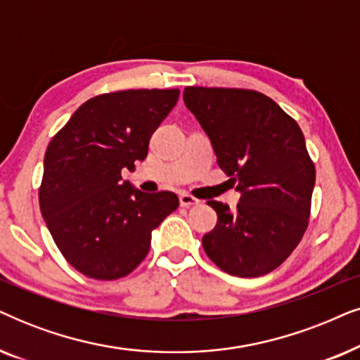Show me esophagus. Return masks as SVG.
Returning a JSON list of instances; mask_svg holds the SVG:
<instances>
[{
  "label": "esophagus",
  "mask_w": 360,
  "mask_h": 360,
  "mask_svg": "<svg viewBox=\"0 0 360 360\" xmlns=\"http://www.w3.org/2000/svg\"><path fill=\"white\" fill-rule=\"evenodd\" d=\"M200 202L195 197H191V195H186V193H181L180 195V207L184 208H190L193 207V205H198Z\"/></svg>",
  "instance_id": "34e87169"
}]
</instances>
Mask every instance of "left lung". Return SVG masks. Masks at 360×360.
<instances>
[{
  "label": "left lung",
  "instance_id": "8db88e82",
  "mask_svg": "<svg viewBox=\"0 0 360 360\" xmlns=\"http://www.w3.org/2000/svg\"><path fill=\"white\" fill-rule=\"evenodd\" d=\"M184 101L212 140L220 169L241 191L236 210L208 202L218 221L203 236L205 253L231 276L271 273L309 225L316 167L300 125L253 89L190 86Z\"/></svg>",
  "mask_w": 360,
  "mask_h": 360
}]
</instances>
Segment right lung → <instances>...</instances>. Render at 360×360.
<instances>
[{"mask_svg": "<svg viewBox=\"0 0 360 360\" xmlns=\"http://www.w3.org/2000/svg\"><path fill=\"white\" fill-rule=\"evenodd\" d=\"M179 96V89L96 96L49 142L39 208L56 246L84 276L114 281L132 273L150 250L152 230L179 208L175 193H142L120 181L124 169L146 160Z\"/></svg>", "mask_w": 360, "mask_h": 360, "instance_id": "1", "label": "right lung"}]
</instances>
